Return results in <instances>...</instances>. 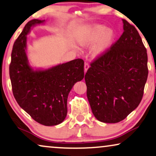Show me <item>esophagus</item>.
<instances>
[{"label":"esophagus","instance_id":"esophagus-1","mask_svg":"<svg viewBox=\"0 0 156 156\" xmlns=\"http://www.w3.org/2000/svg\"><path fill=\"white\" fill-rule=\"evenodd\" d=\"M89 67H90V65H89V63H85V64H84L85 72H86V71H87V70L89 69Z\"/></svg>","mask_w":156,"mask_h":156}]
</instances>
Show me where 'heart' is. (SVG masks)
<instances>
[{
    "label": "heart",
    "instance_id": "heart-1",
    "mask_svg": "<svg viewBox=\"0 0 156 156\" xmlns=\"http://www.w3.org/2000/svg\"><path fill=\"white\" fill-rule=\"evenodd\" d=\"M115 35L112 29H107L104 25H96L81 30L78 34V41L82 46H90L96 42L93 48V54L94 56H98L111 47Z\"/></svg>",
    "mask_w": 156,
    "mask_h": 156
}]
</instances>
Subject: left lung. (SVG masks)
<instances>
[{
	"label": "left lung",
	"mask_w": 156,
	"mask_h": 156,
	"mask_svg": "<svg viewBox=\"0 0 156 156\" xmlns=\"http://www.w3.org/2000/svg\"><path fill=\"white\" fill-rule=\"evenodd\" d=\"M123 23L122 36L93 59L85 75L92 112L105 123L121 122L139 106L148 78L147 51L139 32L126 20Z\"/></svg>",
	"instance_id": "left-lung-1"
}]
</instances>
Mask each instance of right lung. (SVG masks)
I'll use <instances>...</instances> for the list:
<instances>
[{
    "label": "right lung",
    "instance_id": "1",
    "mask_svg": "<svg viewBox=\"0 0 156 156\" xmlns=\"http://www.w3.org/2000/svg\"><path fill=\"white\" fill-rule=\"evenodd\" d=\"M44 20L28 22L13 44L9 66L13 95L32 119L44 126L61 124L67 115V99L76 82L84 77V61L77 58L46 71H33L25 54L30 28Z\"/></svg>",
    "mask_w": 156,
    "mask_h": 156
}]
</instances>
